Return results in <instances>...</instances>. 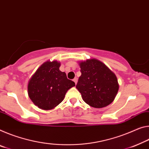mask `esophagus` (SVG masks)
<instances>
[{"instance_id":"34e87169","label":"esophagus","mask_w":149,"mask_h":149,"mask_svg":"<svg viewBox=\"0 0 149 149\" xmlns=\"http://www.w3.org/2000/svg\"><path fill=\"white\" fill-rule=\"evenodd\" d=\"M73 81L75 82V84H77V77H75V78L74 79V80H73Z\"/></svg>"}]
</instances>
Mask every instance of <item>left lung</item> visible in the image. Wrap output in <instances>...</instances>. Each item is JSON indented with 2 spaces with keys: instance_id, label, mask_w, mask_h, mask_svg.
<instances>
[{
  "instance_id": "obj_1",
  "label": "left lung",
  "mask_w": 149,
  "mask_h": 149,
  "mask_svg": "<svg viewBox=\"0 0 149 149\" xmlns=\"http://www.w3.org/2000/svg\"><path fill=\"white\" fill-rule=\"evenodd\" d=\"M81 76L76 85L87 104L102 108L114 101L119 85L116 75L105 63L95 58L79 62Z\"/></svg>"
}]
</instances>
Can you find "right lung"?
I'll list each match as a JSON object with an SVG mask.
<instances>
[{
	"label": "right lung",
	"instance_id": "1",
	"mask_svg": "<svg viewBox=\"0 0 149 149\" xmlns=\"http://www.w3.org/2000/svg\"><path fill=\"white\" fill-rule=\"evenodd\" d=\"M60 62L48 60L38 68L28 84V96L43 110H51L63 100L68 89L75 84L60 70Z\"/></svg>",
	"mask_w": 149,
	"mask_h": 149
}]
</instances>
